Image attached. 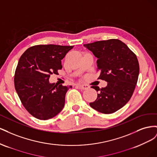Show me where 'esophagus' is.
Returning <instances> with one entry per match:
<instances>
[{"label":"esophagus","instance_id":"esophagus-1","mask_svg":"<svg viewBox=\"0 0 157 157\" xmlns=\"http://www.w3.org/2000/svg\"><path fill=\"white\" fill-rule=\"evenodd\" d=\"M77 86L79 87V88L82 90H87L90 88V86L88 84H77Z\"/></svg>","mask_w":157,"mask_h":157}]
</instances>
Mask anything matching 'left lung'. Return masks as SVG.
<instances>
[{"label":"left lung","instance_id":"8db88e82","mask_svg":"<svg viewBox=\"0 0 157 157\" xmlns=\"http://www.w3.org/2000/svg\"><path fill=\"white\" fill-rule=\"evenodd\" d=\"M98 59V79L105 80L107 86L99 89L97 99L90 105L104 114L116 112L130 100L138 79L140 66L136 55L126 44L118 39H109L85 44Z\"/></svg>","mask_w":157,"mask_h":157}]
</instances>
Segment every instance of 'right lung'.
Returning a JSON list of instances; mask_svg holds the SVG:
<instances>
[{"instance_id": "add662e5", "label": "right lung", "mask_w": 157, "mask_h": 157, "mask_svg": "<svg viewBox=\"0 0 157 157\" xmlns=\"http://www.w3.org/2000/svg\"><path fill=\"white\" fill-rule=\"evenodd\" d=\"M73 46L40 44L30 47L19 59L14 86L21 103L32 116L48 120L62 110L65 94L72 88L49 82L62 68L61 59Z\"/></svg>"}]
</instances>
